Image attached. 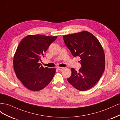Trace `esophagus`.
Here are the masks:
<instances>
[{
	"label": "esophagus",
	"instance_id": "obj_1",
	"mask_svg": "<svg viewBox=\"0 0 120 120\" xmlns=\"http://www.w3.org/2000/svg\"><path fill=\"white\" fill-rule=\"evenodd\" d=\"M57 68L59 71H62L63 70H64V68H62V67H57Z\"/></svg>",
	"mask_w": 120,
	"mask_h": 120
}]
</instances>
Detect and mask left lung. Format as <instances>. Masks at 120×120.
Wrapping results in <instances>:
<instances>
[{
	"label": "left lung",
	"mask_w": 120,
	"mask_h": 120,
	"mask_svg": "<svg viewBox=\"0 0 120 120\" xmlns=\"http://www.w3.org/2000/svg\"><path fill=\"white\" fill-rule=\"evenodd\" d=\"M63 38L72 55L81 59L82 68L78 71L71 68V75L67 79L68 82L81 91L90 89L99 81L105 70L102 46L95 36L86 31L64 35Z\"/></svg>",
	"instance_id": "1"
}]
</instances>
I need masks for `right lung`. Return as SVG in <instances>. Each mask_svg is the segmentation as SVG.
I'll list each match as a JSON object with an SVG mask.
<instances>
[{"label": "right lung", "instance_id": "right-lung-1", "mask_svg": "<svg viewBox=\"0 0 120 120\" xmlns=\"http://www.w3.org/2000/svg\"><path fill=\"white\" fill-rule=\"evenodd\" d=\"M57 37L28 35L18 46L13 58L17 78L28 89L38 91L48 86L56 73L55 68H43L39 61Z\"/></svg>", "mask_w": 120, "mask_h": 120}]
</instances>
